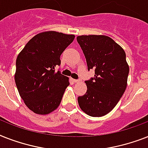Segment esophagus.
<instances>
[{
    "label": "esophagus",
    "instance_id": "1",
    "mask_svg": "<svg viewBox=\"0 0 148 148\" xmlns=\"http://www.w3.org/2000/svg\"><path fill=\"white\" fill-rule=\"evenodd\" d=\"M73 82L76 83V82H79V79H73Z\"/></svg>",
    "mask_w": 148,
    "mask_h": 148
}]
</instances>
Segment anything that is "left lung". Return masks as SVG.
Wrapping results in <instances>:
<instances>
[{"label":"left lung","mask_w":148,"mask_h":148,"mask_svg":"<svg viewBox=\"0 0 148 148\" xmlns=\"http://www.w3.org/2000/svg\"><path fill=\"white\" fill-rule=\"evenodd\" d=\"M76 39L88 69H95L94 78L86 81V94L78 97L79 106L89 116H104L115 107L127 87L129 66L126 54L105 35H82Z\"/></svg>","instance_id":"left-lung-1"}]
</instances>
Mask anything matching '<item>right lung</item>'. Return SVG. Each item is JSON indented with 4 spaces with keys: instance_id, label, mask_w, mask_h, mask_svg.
Here are the masks:
<instances>
[{
    "instance_id": "1",
    "label": "right lung",
    "mask_w": 148,
    "mask_h": 148,
    "mask_svg": "<svg viewBox=\"0 0 148 148\" xmlns=\"http://www.w3.org/2000/svg\"><path fill=\"white\" fill-rule=\"evenodd\" d=\"M74 38V35L59 32H42L34 36L17 56L16 88L34 113L49 114L60 106L69 82L60 71L55 72V67L60 65V56Z\"/></svg>"
}]
</instances>
